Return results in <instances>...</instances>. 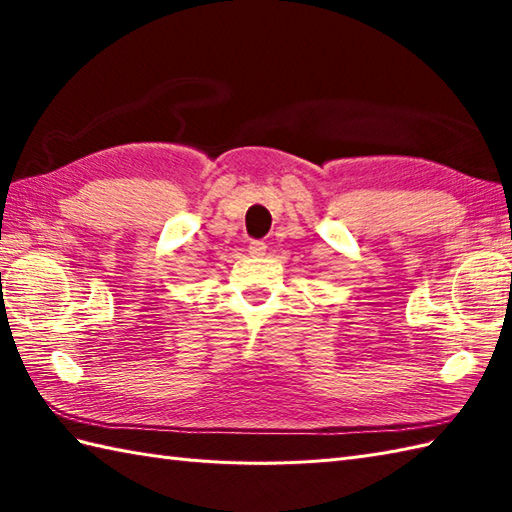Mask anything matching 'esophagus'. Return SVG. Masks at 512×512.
<instances>
[{
  "label": "esophagus",
  "instance_id": "esophagus-1",
  "mask_svg": "<svg viewBox=\"0 0 512 512\" xmlns=\"http://www.w3.org/2000/svg\"><path fill=\"white\" fill-rule=\"evenodd\" d=\"M264 250H266V244L259 242V239H255V242H250V246H248V253L255 255V257H262Z\"/></svg>",
  "mask_w": 512,
  "mask_h": 512
}]
</instances>
